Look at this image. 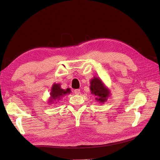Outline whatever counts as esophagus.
Segmentation results:
<instances>
[{
	"mask_svg": "<svg viewBox=\"0 0 160 160\" xmlns=\"http://www.w3.org/2000/svg\"><path fill=\"white\" fill-rule=\"evenodd\" d=\"M74 93H75L76 95H79L80 93V90L78 89H74Z\"/></svg>",
	"mask_w": 160,
	"mask_h": 160,
	"instance_id": "esophagus-1",
	"label": "esophagus"
}]
</instances>
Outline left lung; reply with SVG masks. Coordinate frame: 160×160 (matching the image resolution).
<instances>
[{"instance_id":"8db88e82","label":"left lung","mask_w":160,"mask_h":160,"mask_svg":"<svg viewBox=\"0 0 160 160\" xmlns=\"http://www.w3.org/2000/svg\"><path fill=\"white\" fill-rule=\"evenodd\" d=\"M91 93L94 95L96 100L100 103L106 102L108 97L110 96V90L106 88L102 80L98 77H93L90 82Z\"/></svg>"}]
</instances>
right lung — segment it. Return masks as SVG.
Wrapping results in <instances>:
<instances>
[{
  "label": "right lung",
  "mask_w": 160,
  "mask_h": 160,
  "mask_svg": "<svg viewBox=\"0 0 160 160\" xmlns=\"http://www.w3.org/2000/svg\"><path fill=\"white\" fill-rule=\"evenodd\" d=\"M71 92L70 88H67V89H63L60 87V83H54L52 86L51 92H50V97L49 98L48 103H54V101H57L61 99L64 95L67 94H69Z\"/></svg>",
  "instance_id": "right-lung-1"
}]
</instances>
